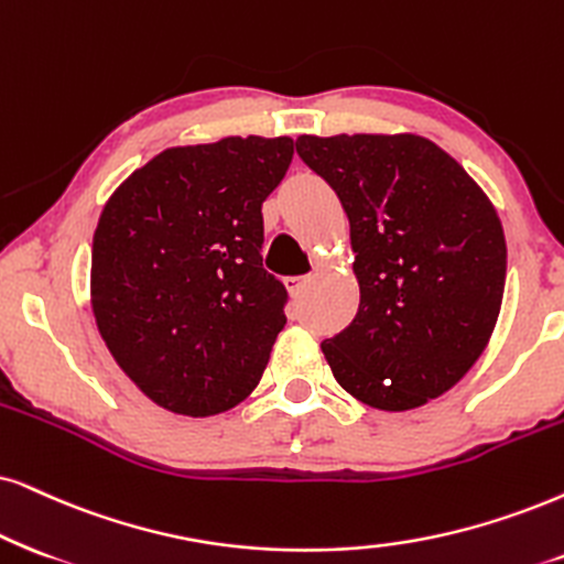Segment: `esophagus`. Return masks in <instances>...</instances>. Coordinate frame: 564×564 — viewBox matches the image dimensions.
<instances>
[{
	"instance_id": "esophagus-1",
	"label": "esophagus",
	"mask_w": 564,
	"mask_h": 564,
	"mask_svg": "<svg viewBox=\"0 0 564 564\" xmlns=\"http://www.w3.org/2000/svg\"><path fill=\"white\" fill-rule=\"evenodd\" d=\"M312 281V275H291V278H283V283H286V289H289V294L291 296H299L304 291V286L306 283Z\"/></svg>"
}]
</instances>
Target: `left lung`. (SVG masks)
I'll use <instances>...</instances> for the list:
<instances>
[{"instance_id":"obj_1","label":"left lung","mask_w":564,"mask_h":564,"mask_svg":"<svg viewBox=\"0 0 564 564\" xmlns=\"http://www.w3.org/2000/svg\"><path fill=\"white\" fill-rule=\"evenodd\" d=\"M296 153L351 224L359 312L323 340L340 388L409 411L479 359L502 306L508 247L495 205L419 134H302Z\"/></svg>"}]
</instances>
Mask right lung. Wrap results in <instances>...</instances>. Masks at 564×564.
I'll return each instance as SVG.
<instances>
[{
  "instance_id": "obj_1",
  "label": "right lung",
  "mask_w": 564,
  "mask_h": 564,
  "mask_svg": "<svg viewBox=\"0 0 564 564\" xmlns=\"http://www.w3.org/2000/svg\"><path fill=\"white\" fill-rule=\"evenodd\" d=\"M291 138L169 148L132 171L93 234L90 304L117 365L161 409L229 411L258 388L286 325L262 268V203Z\"/></svg>"
}]
</instances>
